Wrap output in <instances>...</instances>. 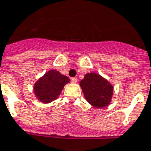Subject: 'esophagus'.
I'll use <instances>...</instances> for the list:
<instances>
[{
  "instance_id": "1",
  "label": "esophagus",
  "mask_w": 151,
  "mask_h": 151,
  "mask_svg": "<svg viewBox=\"0 0 151 151\" xmlns=\"http://www.w3.org/2000/svg\"><path fill=\"white\" fill-rule=\"evenodd\" d=\"M71 81H72L73 83H77V82H78V78H71Z\"/></svg>"
}]
</instances>
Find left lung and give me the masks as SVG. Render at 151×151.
Wrapping results in <instances>:
<instances>
[{
    "label": "left lung",
    "instance_id": "left-lung-1",
    "mask_svg": "<svg viewBox=\"0 0 151 151\" xmlns=\"http://www.w3.org/2000/svg\"><path fill=\"white\" fill-rule=\"evenodd\" d=\"M80 86L86 101L95 108H104L111 103L113 86L97 73H86L80 81Z\"/></svg>",
    "mask_w": 151,
    "mask_h": 151
}]
</instances>
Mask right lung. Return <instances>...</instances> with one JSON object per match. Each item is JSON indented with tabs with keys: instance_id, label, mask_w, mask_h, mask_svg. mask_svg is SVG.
<instances>
[{
	"instance_id": "right-lung-1",
	"label": "right lung",
	"mask_w": 151,
	"mask_h": 151,
	"mask_svg": "<svg viewBox=\"0 0 151 151\" xmlns=\"http://www.w3.org/2000/svg\"><path fill=\"white\" fill-rule=\"evenodd\" d=\"M70 81L68 77L55 70H51L35 83L34 93L40 102L50 103L58 98L65 84Z\"/></svg>"
}]
</instances>
